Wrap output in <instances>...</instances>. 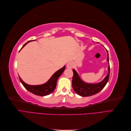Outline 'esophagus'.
<instances>
[{
  "label": "esophagus",
  "instance_id": "esophagus-1",
  "mask_svg": "<svg viewBox=\"0 0 131 131\" xmlns=\"http://www.w3.org/2000/svg\"><path fill=\"white\" fill-rule=\"evenodd\" d=\"M73 66V64L72 62H69L67 64V67L68 68H72Z\"/></svg>",
  "mask_w": 131,
  "mask_h": 131
}]
</instances>
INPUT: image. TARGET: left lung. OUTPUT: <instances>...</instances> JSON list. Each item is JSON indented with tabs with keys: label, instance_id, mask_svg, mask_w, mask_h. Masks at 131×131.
Returning a JSON list of instances; mask_svg holds the SVG:
<instances>
[{
	"label": "left lung",
	"instance_id": "left-lung-1",
	"mask_svg": "<svg viewBox=\"0 0 131 131\" xmlns=\"http://www.w3.org/2000/svg\"><path fill=\"white\" fill-rule=\"evenodd\" d=\"M108 58H107V61L109 62V55L108 51ZM109 73L105 79L102 82L98 83V84H90L82 81L80 77H79L78 74L74 69L73 70V77L72 79V86L75 92L78 94L80 95L82 97H89L92 96L96 94L103 90L106 84L108 82L109 78L110 75V65L108 67Z\"/></svg>",
	"mask_w": 131,
	"mask_h": 131
}]
</instances>
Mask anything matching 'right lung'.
Wrapping results in <instances>:
<instances>
[{"label": "right lung", "instance_id": "obj_1", "mask_svg": "<svg viewBox=\"0 0 131 131\" xmlns=\"http://www.w3.org/2000/svg\"><path fill=\"white\" fill-rule=\"evenodd\" d=\"M31 40H29V41H28L27 43H26L25 44L22 46V47H24L28 42H29ZM64 69L65 66H64L62 68L60 69L59 70H58L57 72L55 73L51 77V78L50 79V80L46 83L41 85L33 86L28 85L23 82L22 80V79L19 77V79L23 86L25 88V89H26L28 91H29L30 92H31L34 94L38 95V96H46V95L50 94L54 90L55 88H56V87L57 79L61 76V75L62 74V73L64 72Z\"/></svg>", "mask_w": 131, "mask_h": 131}]
</instances>
